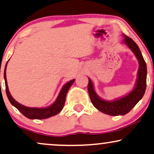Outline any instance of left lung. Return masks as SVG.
<instances>
[{
	"label": "left lung",
	"mask_w": 154,
	"mask_h": 154,
	"mask_svg": "<svg viewBox=\"0 0 154 154\" xmlns=\"http://www.w3.org/2000/svg\"><path fill=\"white\" fill-rule=\"evenodd\" d=\"M123 36L125 37L123 42L134 53L139 63L138 77H137L135 88L133 89V90H131V92L124 97L118 98L115 100H105L97 95L94 89L93 83L91 79L89 78L88 90L92 104L97 110L101 111L103 113L110 116H123L130 112L140 100L142 99L146 88L147 68H146L145 60L136 42L132 38L125 36V34H123Z\"/></svg>",
	"instance_id": "left-lung-1"
}]
</instances>
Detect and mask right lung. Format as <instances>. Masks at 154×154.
Listing matches in <instances>:
<instances>
[{
	"label": "right lung",
	"instance_id": "add662e5",
	"mask_svg": "<svg viewBox=\"0 0 154 154\" xmlns=\"http://www.w3.org/2000/svg\"><path fill=\"white\" fill-rule=\"evenodd\" d=\"M8 62L6 63L4 69V79H5V92H6L7 97H8L9 101L11 103L12 105H14L15 107L18 109L22 114L25 117H26L29 119H46V118H50L51 116H56L58 114L61 110H62L63 107H64V103H65L66 95L67 93L68 90L73 84L75 79H72L69 82L66 83L64 86L62 87V90L59 92L58 97L57 100H55L54 103L52 105H51L49 107H26L24 105L18 103L17 101H16L13 98L11 95L10 92L8 90V84H7V79H6V66Z\"/></svg>",
	"mask_w": 154,
	"mask_h": 154
}]
</instances>
